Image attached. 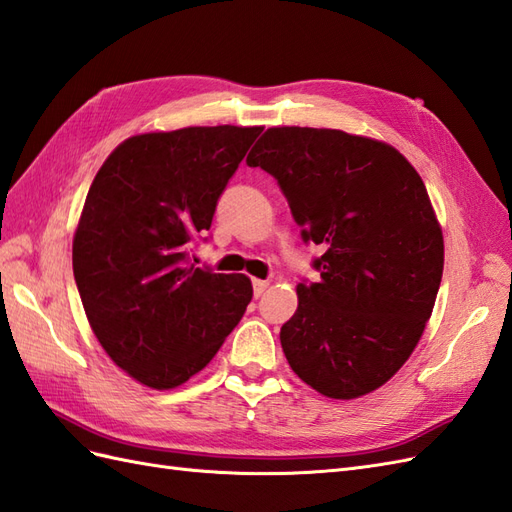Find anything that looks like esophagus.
<instances>
[{"label": "esophagus", "mask_w": 512, "mask_h": 512, "mask_svg": "<svg viewBox=\"0 0 512 512\" xmlns=\"http://www.w3.org/2000/svg\"><path fill=\"white\" fill-rule=\"evenodd\" d=\"M266 287H268V281H261V279H255V281H253V292H255L257 298H259L261 294H264Z\"/></svg>", "instance_id": "1"}]
</instances>
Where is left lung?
Returning a JSON list of instances; mask_svg holds the SVG:
<instances>
[{"label": "left lung", "mask_w": 512, "mask_h": 512, "mask_svg": "<svg viewBox=\"0 0 512 512\" xmlns=\"http://www.w3.org/2000/svg\"><path fill=\"white\" fill-rule=\"evenodd\" d=\"M277 179L300 235L320 244L281 326L290 368L322 396L359 398L411 357L435 307L443 235L417 170L385 142L270 127L246 157Z\"/></svg>", "instance_id": "left-lung-1"}]
</instances>
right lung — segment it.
<instances>
[{"label":"right lung","instance_id":"right-lung-1","mask_svg":"<svg viewBox=\"0 0 512 512\" xmlns=\"http://www.w3.org/2000/svg\"><path fill=\"white\" fill-rule=\"evenodd\" d=\"M259 134L218 125L127 138L88 190L75 283L99 344L142 385L173 389L201 372L251 303L246 274L196 268L190 248Z\"/></svg>","mask_w":512,"mask_h":512}]
</instances>
